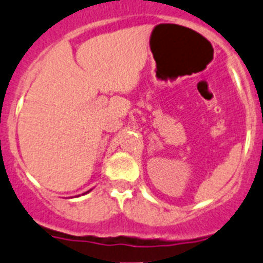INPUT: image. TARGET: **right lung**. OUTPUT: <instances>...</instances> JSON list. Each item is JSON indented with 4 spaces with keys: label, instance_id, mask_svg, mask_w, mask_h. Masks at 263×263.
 <instances>
[{
    "label": "right lung",
    "instance_id": "1",
    "mask_svg": "<svg viewBox=\"0 0 263 263\" xmlns=\"http://www.w3.org/2000/svg\"><path fill=\"white\" fill-rule=\"evenodd\" d=\"M88 192H90V191H88ZM88 192H86V193H88Z\"/></svg>",
    "mask_w": 263,
    "mask_h": 263
}]
</instances>
